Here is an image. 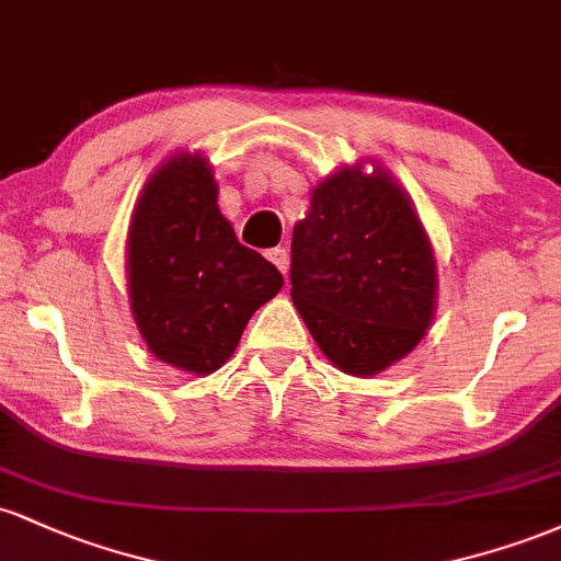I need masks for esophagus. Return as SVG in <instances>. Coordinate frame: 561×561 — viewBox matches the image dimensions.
Listing matches in <instances>:
<instances>
[{
	"instance_id": "34e87169",
	"label": "esophagus",
	"mask_w": 561,
	"mask_h": 561,
	"mask_svg": "<svg viewBox=\"0 0 561 561\" xmlns=\"http://www.w3.org/2000/svg\"><path fill=\"white\" fill-rule=\"evenodd\" d=\"M266 255H268V261H272L274 266L279 268L282 274H287V268H289V255H287L285 248H272Z\"/></svg>"
}]
</instances>
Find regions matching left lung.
Listing matches in <instances>:
<instances>
[{"mask_svg":"<svg viewBox=\"0 0 561 561\" xmlns=\"http://www.w3.org/2000/svg\"><path fill=\"white\" fill-rule=\"evenodd\" d=\"M371 163V160H369ZM295 308L345 375H379L409 356L435 319L437 266L414 205L388 171H334L293 229Z\"/></svg>","mask_w":561,"mask_h":561,"instance_id":"8db88e82","label":"left lung"}]
</instances>
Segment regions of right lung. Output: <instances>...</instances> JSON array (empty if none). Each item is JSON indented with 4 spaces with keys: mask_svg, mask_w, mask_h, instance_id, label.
<instances>
[{
    "mask_svg": "<svg viewBox=\"0 0 561 561\" xmlns=\"http://www.w3.org/2000/svg\"><path fill=\"white\" fill-rule=\"evenodd\" d=\"M126 274L152 356L203 377L229 362L250 317L285 285L274 263L237 240L218 210L214 171L197 152L169 158L141 190Z\"/></svg>",
    "mask_w": 561,
    "mask_h": 561,
    "instance_id": "obj_1",
    "label": "right lung"
}]
</instances>
